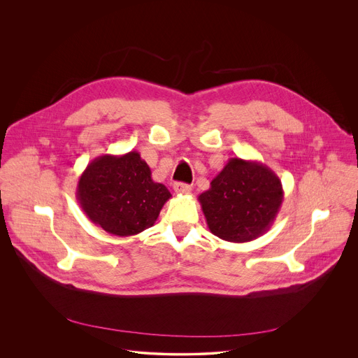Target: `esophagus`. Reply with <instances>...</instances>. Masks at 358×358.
<instances>
[{"mask_svg":"<svg viewBox=\"0 0 358 358\" xmlns=\"http://www.w3.org/2000/svg\"><path fill=\"white\" fill-rule=\"evenodd\" d=\"M173 188L177 194H189L191 192V185H188L185 182H174Z\"/></svg>","mask_w":358,"mask_h":358,"instance_id":"34e87169","label":"esophagus"}]
</instances>
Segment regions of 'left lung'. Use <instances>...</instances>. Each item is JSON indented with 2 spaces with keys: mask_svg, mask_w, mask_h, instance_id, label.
Returning <instances> with one entry per match:
<instances>
[{
  "mask_svg": "<svg viewBox=\"0 0 358 358\" xmlns=\"http://www.w3.org/2000/svg\"><path fill=\"white\" fill-rule=\"evenodd\" d=\"M198 201L215 236L242 243L271 228L283 202V188L265 164L229 159Z\"/></svg>",
  "mask_w": 358,
  "mask_h": 358,
  "instance_id": "obj_1",
  "label": "left lung"
}]
</instances>
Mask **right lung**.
Wrapping results in <instances>:
<instances>
[{
    "instance_id": "obj_1",
    "label": "right lung",
    "mask_w": 358,
    "mask_h": 358,
    "mask_svg": "<svg viewBox=\"0 0 358 358\" xmlns=\"http://www.w3.org/2000/svg\"><path fill=\"white\" fill-rule=\"evenodd\" d=\"M171 194L155 182L137 151L103 155L79 177L76 198L89 220L117 236H131L155 225Z\"/></svg>"
}]
</instances>
